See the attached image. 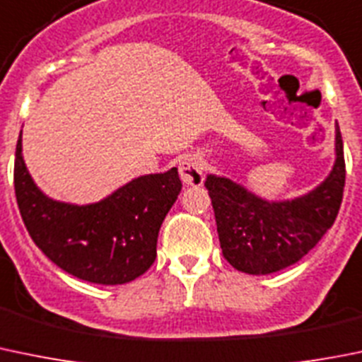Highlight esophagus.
Wrapping results in <instances>:
<instances>
[{
  "label": "esophagus",
  "instance_id": "obj_1",
  "mask_svg": "<svg viewBox=\"0 0 362 362\" xmlns=\"http://www.w3.org/2000/svg\"><path fill=\"white\" fill-rule=\"evenodd\" d=\"M178 173H180V178L184 180V184L194 185V187L202 185L203 180H205L202 160L194 156H185L184 159L180 160Z\"/></svg>",
  "mask_w": 362,
  "mask_h": 362
}]
</instances>
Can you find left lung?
I'll use <instances>...</instances> for the list:
<instances>
[{"mask_svg": "<svg viewBox=\"0 0 362 362\" xmlns=\"http://www.w3.org/2000/svg\"><path fill=\"white\" fill-rule=\"evenodd\" d=\"M331 173L308 194L267 202L226 177L206 175L224 258L245 274H272L299 262L318 244L338 216L345 187V157L336 124Z\"/></svg>", "mask_w": 362, "mask_h": 362, "instance_id": "1", "label": "left lung"}]
</instances>
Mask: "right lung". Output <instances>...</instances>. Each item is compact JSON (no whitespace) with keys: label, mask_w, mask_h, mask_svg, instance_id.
<instances>
[{"label":"right lung","mask_w":362,"mask_h":362,"mask_svg":"<svg viewBox=\"0 0 362 362\" xmlns=\"http://www.w3.org/2000/svg\"><path fill=\"white\" fill-rule=\"evenodd\" d=\"M21 136L13 187L38 249L65 272L97 285H124L145 274L156 262L160 224L182 191L177 168L134 178L97 203L72 205L37 187L24 164Z\"/></svg>","instance_id":"add662e5"}]
</instances>
